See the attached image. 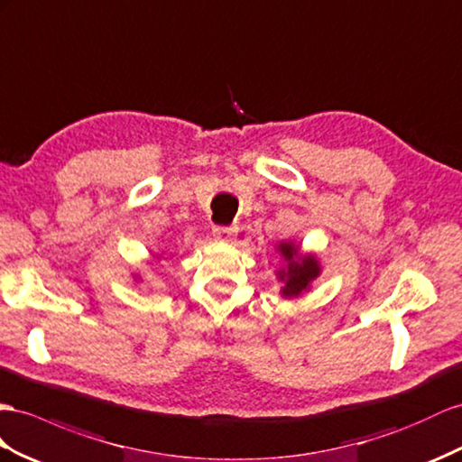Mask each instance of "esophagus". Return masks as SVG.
<instances>
[{
  "label": "esophagus",
  "instance_id": "obj_1",
  "mask_svg": "<svg viewBox=\"0 0 462 462\" xmlns=\"http://www.w3.org/2000/svg\"><path fill=\"white\" fill-rule=\"evenodd\" d=\"M212 234H215L217 240L228 242L232 236L236 234V228H232V226H215V228H212Z\"/></svg>",
  "mask_w": 462,
  "mask_h": 462
}]
</instances>
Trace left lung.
<instances>
[{"mask_svg": "<svg viewBox=\"0 0 462 462\" xmlns=\"http://www.w3.org/2000/svg\"><path fill=\"white\" fill-rule=\"evenodd\" d=\"M277 250L287 262L285 269L277 271L279 281L285 282V287L281 289V294L285 299L300 297L302 292L310 289V282L320 275V263H318V259L312 254L300 255L299 245H294L292 242H281Z\"/></svg>", "mask_w": 462, "mask_h": 462, "instance_id": "8db88e82", "label": "left lung"}]
</instances>
